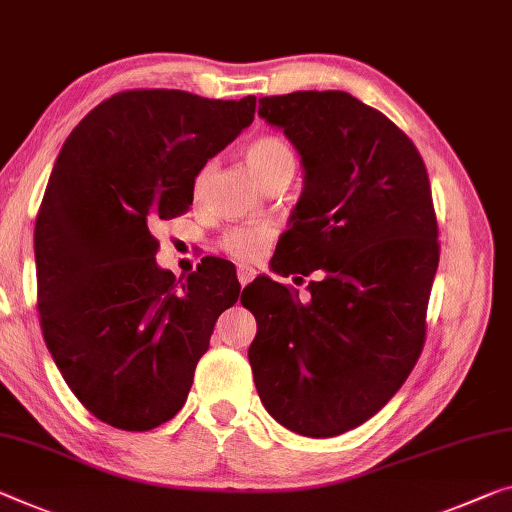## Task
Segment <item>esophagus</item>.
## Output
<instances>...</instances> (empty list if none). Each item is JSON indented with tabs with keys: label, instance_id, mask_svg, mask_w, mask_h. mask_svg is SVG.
I'll use <instances>...</instances> for the list:
<instances>
[{
	"label": "esophagus",
	"instance_id": "obj_1",
	"mask_svg": "<svg viewBox=\"0 0 512 512\" xmlns=\"http://www.w3.org/2000/svg\"><path fill=\"white\" fill-rule=\"evenodd\" d=\"M255 275H257V271L253 269V266H243V264H241L239 269H237V278H239V282H241V287H246L248 282L255 278Z\"/></svg>",
	"mask_w": 512,
	"mask_h": 512
}]
</instances>
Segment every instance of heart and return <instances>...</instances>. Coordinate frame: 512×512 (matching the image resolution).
I'll return each instance as SVG.
<instances>
[{
	"label": "heart",
	"mask_w": 512,
	"mask_h": 512,
	"mask_svg": "<svg viewBox=\"0 0 512 512\" xmlns=\"http://www.w3.org/2000/svg\"><path fill=\"white\" fill-rule=\"evenodd\" d=\"M246 164L253 170L262 186L273 180L275 175L294 173L296 168V152L291 145L275 134H262L246 145ZM209 175V166L202 168L198 175V189L205 184ZM273 241V227L271 225H246L234 227V230L225 232L221 239V248L227 255L239 259V262H255L257 257L264 255Z\"/></svg>",
	"instance_id": "1"
}]
</instances>
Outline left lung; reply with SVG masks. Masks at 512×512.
I'll use <instances>...</instances> for the list:
<instances>
[{"label":"left lung","instance_id":"obj_1","mask_svg":"<svg viewBox=\"0 0 512 512\" xmlns=\"http://www.w3.org/2000/svg\"><path fill=\"white\" fill-rule=\"evenodd\" d=\"M259 116L285 132L305 170L273 271L300 266L321 280L307 300L264 275L248 287V360L275 421L335 437L376 415L424 348L440 262L431 182L415 143L344 91L262 97Z\"/></svg>","mask_w":512,"mask_h":512}]
</instances>
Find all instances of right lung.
Wrapping results in <instances>:
<instances>
[{"label":"right lung","instance_id":"1","mask_svg":"<svg viewBox=\"0 0 512 512\" xmlns=\"http://www.w3.org/2000/svg\"><path fill=\"white\" fill-rule=\"evenodd\" d=\"M243 100L141 88L72 129L36 216L38 312L72 394L104 424L152 431L189 396L214 323L239 298L225 259L175 278L150 227L184 214L207 159L255 118Z\"/></svg>","mask_w":512,"mask_h":512}]
</instances>
